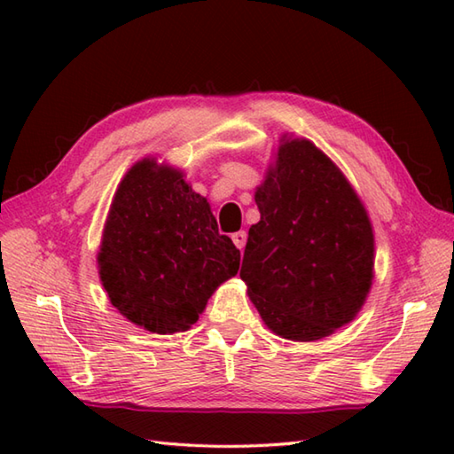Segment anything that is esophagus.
<instances>
[{"mask_svg": "<svg viewBox=\"0 0 454 454\" xmlns=\"http://www.w3.org/2000/svg\"><path fill=\"white\" fill-rule=\"evenodd\" d=\"M232 242L239 249V252H242V249L246 247V242H247V234L244 232V230H239V232L232 234Z\"/></svg>", "mask_w": 454, "mask_h": 454, "instance_id": "34e87169", "label": "esophagus"}]
</instances>
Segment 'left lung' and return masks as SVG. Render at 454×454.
Returning <instances> with one entry per match:
<instances>
[{"label":"left lung","mask_w":454,"mask_h":454,"mask_svg":"<svg viewBox=\"0 0 454 454\" xmlns=\"http://www.w3.org/2000/svg\"><path fill=\"white\" fill-rule=\"evenodd\" d=\"M255 202L239 277L269 330L314 341L349 324L372 285L374 236L340 168L310 140H283Z\"/></svg>","instance_id":"1"}]
</instances>
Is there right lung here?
<instances>
[{
	"mask_svg": "<svg viewBox=\"0 0 454 454\" xmlns=\"http://www.w3.org/2000/svg\"><path fill=\"white\" fill-rule=\"evenodd\" d=\"M117 310L152 333L185 332L239 269V249L218 232L205 197L179 169L144 158L114 192L98 254Z\"/></svg>",
	"mask_w": 454,
	"mask_h": 454,
	"instance_id": "1",
	"label": "right lung"
}]
</instances>
